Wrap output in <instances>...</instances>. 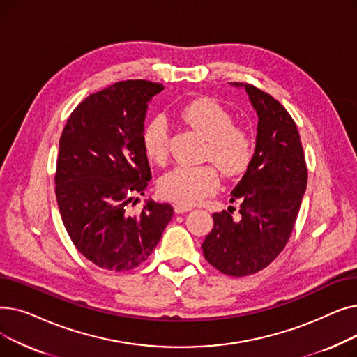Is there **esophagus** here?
Masks as SVG:
<instances>
[{
  "instance_id": "34e87169",
  "label": "esophagus",
  "mask_w": 357,
  "mask_h": 357,
  "mask_svg": "<svg viewBox=\"0 0 357 357\" xmlns=\"http://www.w3.org/2000/svg\"><path fill=\"white\" fill-rule=\"evenodd\" d=\"M191 210H192V207H191V205H188V204H183V202H176L175 204V211L179 213V214L186 213V211H191Z\"/></svg>"
}]
</instances>
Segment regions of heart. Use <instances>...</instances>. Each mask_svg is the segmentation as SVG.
<instances>
[{
  "label": "heart",
  "mask_w": 357,
  "mask_h": 357,
  "mask_svg": "<svg viewBox=\"0 0 357 357\" xmlns=\"http://www.w3.org/2000/svg\"><path fill=\"white\" fill-rule=\"evenodd\" d=\"M181 120L207 139L204 158L217 165L229 178L243 174L255 156V143L246 130L234 126L227 109L213 100H197L181 109ZM146 155L163 163L169 155V126L165 117L150 120L143 133ZM162 194L176 202L195 204L214 192L218 172L213 165H179L165 174L159 182Z\"/></svg>",
  "instance_id": "b5f03b06"
}]
</instances>
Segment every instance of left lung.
I'll return each mask as SVG.
<instances>
[{"label": "left lung", "instance_id": "left-lung-1", "mask_svg": "<svg viewBox=\"0 0 357 357\" xmlns=\"http://www.w3.org/2000/svg\"><path fill=\"white\" fill-rule=\"evenodd\" d=\"M243 88L257 114L255 156L231 191L240 215L213 214L214 229L202 243L204 257L230 276L253 275L284 250L307 190V166L298 128L288 111L259 88Z\"/></svg>", "mask_w": 357, "mask_h": 357}]
</instances>
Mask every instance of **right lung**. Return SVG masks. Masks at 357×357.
<instances>
[{
    "label": "right lung",
    "mask_w": 357,
    "mask_h": 357,
    "mask_svg": "<svg viewBox=\"0 0 357 357\" xmlns=\"http://www.w3.org/2000/svg\"><path fill=\"white\" fill-rule=\"evenodd\" d=\"M163 85L121 81L91 93L72 111L59 140L56 199L79 253L108 271H130L153 253L171 204L146 199L139 215L130 204L152 178L143 146L149 102Z\"/></svg>",
    "instance_id": "obj_1"
}]
</instances>
